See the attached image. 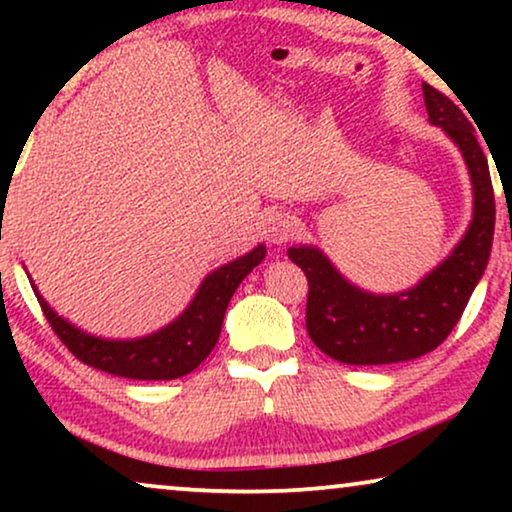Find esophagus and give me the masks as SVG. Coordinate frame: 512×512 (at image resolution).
<instances>
[{
  "instance_id": "obj_1",
  "label": "esophagus",
  "mask_w": 512,
  "mask_h": 512,
  "mask_svg": "<svg viewBox=\"0 0 512 512\" xmlns=\"http://www.w3.org/2000/svg\"><path fill=\"white\" fill-rule=\"evenodd\" d=\"M293 223L282 212H268L263 216V235L268 237L272 244H282L291 237Z\"/></svg>"
}]
</instances>
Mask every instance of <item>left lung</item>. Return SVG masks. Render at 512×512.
<instances>
[{
  "label": "left lung",
  "instance_id": "1",
  "mask_svg": "<svg viewBox=\"0 0 512 512\" xmlns=\"http://www.w3.org/2000/svg\"><path fill=\"white\" fill-rule=\"evenodd\" d=\"M422 90L429 121L459 146L473 184V221L452 254L412 289L375 296L347 282L317 247L286 251L310 284L307 333L321 352L349 366L410 361L436 349L464 314L492 251L494 188L473 125L440 90L429 83Z\"/></svg>",
  "mask_w": 512,
  "mask_h": 512
}]
</instances>
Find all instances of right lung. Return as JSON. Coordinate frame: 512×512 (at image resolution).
I'll list each match as a JSON object with an SVG mask.
<instances>
[{
  "label": "right lung",
  "instance_id": "add662e5",
  "mask_svg": "<svg viewBox=\"0 0 512 512\" xmlns=\"http://www.w3.org/2000/svg\"><path fill=\"white\" fill-rule=\"evenodd\" d=\"M263 258L265 244H258L249 254L221 265L205 277L191 305L172 324L135 340H104L81 331L51 310L32 279L30 284L55 335L86 366L130 380H177L198 368L212 352L221 335L223 314L230 298Z\"/></svg>",
  "mask_w": 512,
  "mask_h": 512
}]
</instances>
